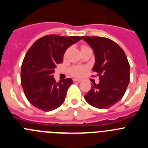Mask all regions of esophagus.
<instances>
[{"label":"esophagus","instance_id":"34e87169","mask_svg":"<svg viewBox=\"0 0 148 148\" xmlns=\"http://www.w3.org/2000/svg\"><path fill=\"white\" fill-rule=\"evenodd\" d=\"M73 82H82V80H81V79H77V78H74V79H73Z\"/></svg>","mask_w":148,"mask_h":148}]
</instances>
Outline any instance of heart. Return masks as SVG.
I'll return each instance as SVG.
<instances>
[{
  "mask_svg": "<svg viewBox=\"0 0 148 148\" xmlns=\"http://www.w3.org/2000/svg\"><path fill=\"white\" fill-rule=\"evenodd\" d=\"M70 72L73 76L80 77L84 75V73L85 72V68L83 66H73L70 69Z\"/></svg>",
  "mask_w": 148,
  "mask_h": 148,
  "instance_id": "heart-1",
  "label": "heart"
}]
</instances>
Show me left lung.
I'll list each match as a JSON object with an SVG mask.
<instances>
[{
  "mask_svg": "<svg viewBox=\"0 0 148 148\" xmlns=\"http://www.w3.org/2000/svg\"><path fill=\"white\" fill-rule=\"evenodd\" d=\"M92 49L99 83L93 84L84 99L90 105L107 109L121 99L130 82V64L125 52L118 44L107 38L82 36Z\"/></svg>",
  "mask_w": 148,
  "mask_h": 148,
  "instance_id": "8db88e82",
  "label": "left lung"
}]
</instances>
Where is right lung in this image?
<instances>
[{
    "mask_svg": "<svg viewBox=\"0 0 148 148\" xmlns=\"http://www.w3.org/2000/svg\"><path fill=\"white\" fill-rule=\"evenodd\" d=\"M82 40L78 36L46 35L29 49L21 66V81L27 100L34 107L48 112L64 103L71 78L56 82L53 73L63 62L64 55L70 46Z\"/></svg>",
    "mask_w": 148,
    "mask_h": 148,
    "instance_id": "add662e5",
    "label": "right lung"
}]
</instances>
